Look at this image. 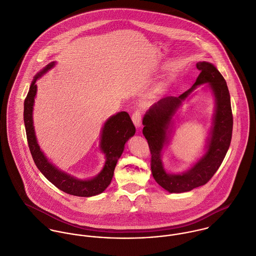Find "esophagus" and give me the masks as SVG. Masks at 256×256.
I'll return each instance as SVG.
<instances>
[{
	"label": "esophagus",
	"mask_w": 256,
	"mask_h": 256,
	"mask_svg": "<svg viewBox=\"0 0 256 256\" xmlns=\"http://www.w3.org/2000/svg\"><path fill=\"white\" fill-rule=\"evenodd\" d=\"M142 112H138V110H136L132 116V120L136 126V128H140L142 126Z\"/></svg>",
	"instance_id": "1"
}]
</instances>
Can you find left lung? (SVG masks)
Segmentation results:
<instances>
[{
  "instance_id": "obj_1",
  "label": "left lung",
  "mask_w": 256,
  "mask_h": 256,
  "mask_svg": "<svg viewBox=\"0 0 256 256\" xmlns=\"http://www.w3.org/2000/svg\"><path fill=\"white\" fill-rule=\"evenodd\" d=\"M196 68L200 70L194 86L180 96H166L154 104L144 116L142 134L148 140L152 154L150 168L156 182L166 190L172 194L190 192L206 184L216 172L230 148L234 116L230 96L226 82L218 70L210 62H200ZM208 83L216 98L211 136L208 140L207 152L188 172L172 175L165 172L161 162V152L166 144L172 118L181 102L198 86Z\"/></svg>"
}]
</instances>
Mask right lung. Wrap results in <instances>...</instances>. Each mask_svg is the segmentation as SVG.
<instances>
[{
  "label": "right lung",
  "instance_id": "add662e5",
  "mask_svg": "<svg viewBox=\"0 0 256 256\" xmlns=\"http://www.w3.org/2000/svg\"><path fill=\"white\" fill-rule=\"evenodd\" d=\"M54 66V62H52L36 74L24 102V122L28 148L36 168L58 190L76 196H94L102 194L110 186L114 176V168L124 152V144L136 134V128L126 112H118L104 122L102 130L100 148L106 154V162L102 170L92 180H78L52 164L40 150L36 142L32 124V106L36 94V80Z\"/></svg>",
  "mask_w": 256,
  "mask_h": 256
}]
</instances>
